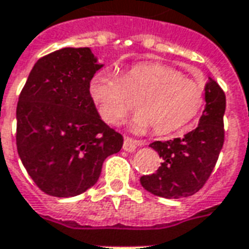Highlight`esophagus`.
I'll return each instance as SVG.
<instances>
[{
    "mask_svg": "<svg viewBox=\"0 0 249 249\" xmlns=\"http://www.w3.org/2000/svg\"><path fill=\"white\" fill-rule=\"evenodd\" d=\"M143 143L145 142L141 141V140H133V139H130V137H125L123 149H124L125 152H134L137 146H141V145H143Z\"/></svg>",
    "mask_w": 249,
    "mask_h": 249,
    "instance_id": "1",
    "label": "esophagus"
}]
</instances>
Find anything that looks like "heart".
<instances>
[{
  "label": "heart",
  "instance_id": "1",
  "mask_svg": "<svg viewBox=\"0 0 249 249\" xmlns=\"http://www.w3.org/2000/svg\"><path fill=\"white\" fill-rule=\"evenodd\" d=\"M89 93L100 119L109 125L119 124L133 109L137 101L139 115L134 126L152 128L157 136L174 133L199 115L206 89L202 83L185 78L167 64L141 62L132 64L120 76L103 68L89 80Z\"/></svg>",
  "mask_w": 249,
  "mask_h": 249
}]
</instances>
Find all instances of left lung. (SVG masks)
<instances>
[{"label": "left lung", "mask_w": 249, "mask_h": 249, "mask_svg": "<svg viewBox=\"0 0 249 249\" xmlns=\"http://www.w3.org/2000/svg\"><path fill=\"white\" fill-rule=\"evenodd\" d=\"M224 110L226 95L218 83L210 80L199 125L182 139L150 143L162 163L154 174L140 178L143 189L167 199L198 193L209 181L224 143Z\"/></svg>", "instance_id": "left-lung-1"}]
</instances>
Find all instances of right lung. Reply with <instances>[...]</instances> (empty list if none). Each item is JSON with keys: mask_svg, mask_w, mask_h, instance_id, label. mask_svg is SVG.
<instances>
[{"mask_svg": "<svg viewBox=\"0 0 249 249\" xmlns=\"http://www.w3.org/2000/svg\"><path fill=\"white\" fill-rule=\"evenodd\" d=\"M101 67L89 47L58 50L31 70L17 104V149L46 194L67 198L99 179L124 139L100 119L89 80Z\"/></svg>", "mask_w": 249, "mask_h": 249, "instance_id": "1", "label": "right lung"}]
</instances>
